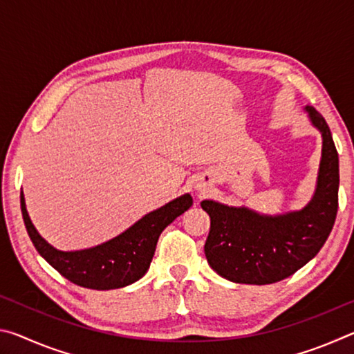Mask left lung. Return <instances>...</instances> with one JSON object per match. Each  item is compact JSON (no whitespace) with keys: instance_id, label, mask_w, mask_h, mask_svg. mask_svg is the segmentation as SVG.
Returning a JSON list of instances; mask_svg holds the SVG:
<instances>
[{"instance_id":"left-lung-1","label":"left lung","mask_w":354,"mask_h":354,"mask_svg":"<svg viewBox=\"0 0 354 354\" xmlns=\"http://www.w3.org/2000/svg\"><path fill=\"white\" fill-rule=\"evenodd\" d=\"M322 134V159L313 198L299 211L266 215L250 207L205 200L211 217L205 254L221 278L239 284H272L299 270L319 253L337 214L339 154L322 113L304 107Z\"/></svg>"}]
</instances>
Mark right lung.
Segmentation results:
<instances>
[{
    "label": "right lung",
    "instance_id": "right-lung-1",
    "mask_svg": "<svg viewBox=\"0 0 354 354\" xmlns=\"http://www.w3.org/2000/svg\"><path fill=\"white\" fill-rule=\"evenodd\" d=\"M21 214L29 237L39 254L73 284L93 290H111L140 279L149 268L159 236L167 226L192 206L190 194H184L143 215L122 234L92 248L62 251L39 234L26 211L23 192Z\"/></svg>",
    "mask_w": 354,
    "mask_h": 354
}]
</instances>
